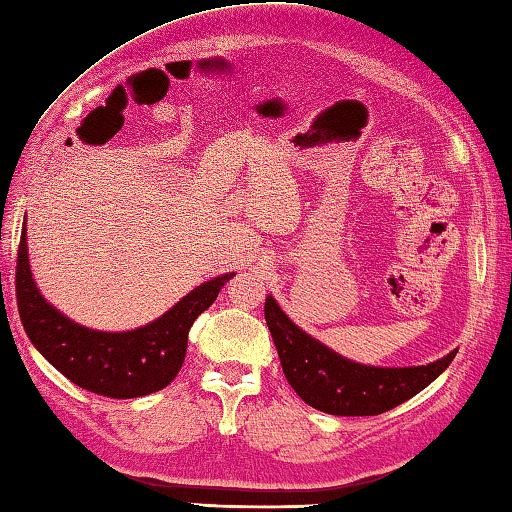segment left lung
<instances>
[{
  "label": "left lung",
  "instance_id": "obj_1",
  "mask_svg": "<svg viewBox=\"0 0 512 512\" xmlns=\"http://www.w3.org/2000/svg\"><path fill=\"white\" fill-rule=\"evenodd\" d=\"M264 315L288 385L306 405L333 416H376L410 401L439 378L457 349L418 367H374L340 356L302 331L266 297Z\"/></svg>",
  "mask_w": 512,
  "mask_h": 512
}]
</instances>
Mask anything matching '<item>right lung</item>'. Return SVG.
Instances as JSON below:
<instances>
[{"label":"right lung","instance_id":"obj_1","mask_svg":"<svg viewBox=\"0 0 512 512\" xmlns=\"http://www.w3.org/2000/svg\"><path fill=\"white\" fill-rule=\"evenodd\" d=\"M226 273L192 288L161 318L129 331H98L73 322L37 288L31 262L26 219L17 253V309L33 347L71 383L100 396L138 398L159 392L179 374L194 320L217 300Z\"/></svg>","mask_w":512,"mask_h":512}]
</instances>
